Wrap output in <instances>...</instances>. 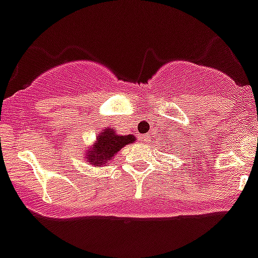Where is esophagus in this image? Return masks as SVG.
<instances>
[{"label":"esophagus","mask_w":258,"mask_h":258,"mask_svg":"<svg viewBox=\"0 0 258 258\" xmlns=\"http://www.w3.org/2000/svg\"><path fill=\"white\" fill-rule=\"evenodd\" d=\"M140 140L144 143H149V140H151V136L149 135H142L140 136Z\"/></svg>","instance_id":"34e87169"}]
</instances>
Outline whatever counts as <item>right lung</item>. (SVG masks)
Segmentation results:
<instances>
[{"mask_svg":"<svg viewBox=\"0 0 258 258\" xmlns=\"http://www.w3.org/2000/svg\"><path fill=\"white\" fill-rule=\"evenodd\" d=\"M134 142H135V136L116 135L114 130L107 127L103 130V133L97 136L96 143L85 153V159L90 165L103 166L106 162L112 160L119 149Z\"/></svg>","mask_w":258,"mask_h":258,"instance_id":"1","label":"right lung"}]
</instances>
